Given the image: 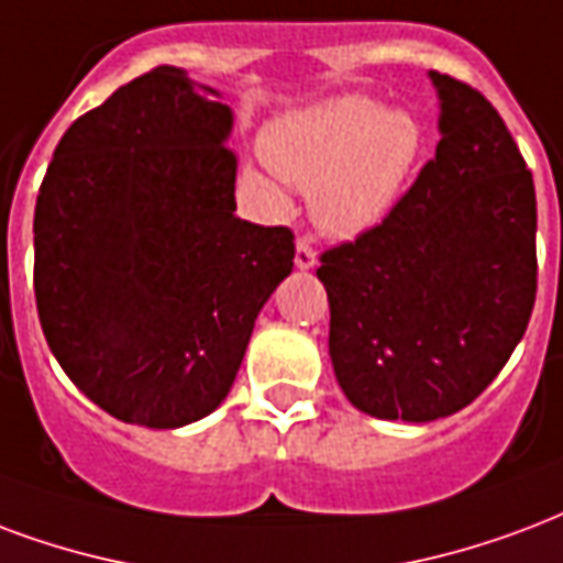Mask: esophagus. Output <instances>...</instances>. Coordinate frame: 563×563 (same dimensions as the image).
<instances>
[{
  "label": "esophagus",
  "mask_w": 563,
  "mask_h": 563,
  "mask_svg": "<svg viewBox=\"0 0 563 563\" xmlns=\"http://www.w3.org/2000/svg\"><path fill=\"white\" fill-rule=\"evenodd\" d=\"M295 265L301 271L313 268L316 265V250L310 235H298V241H295Z\"/></svg>",
  "instance_id": "esophagus-1"
}]
</instances>
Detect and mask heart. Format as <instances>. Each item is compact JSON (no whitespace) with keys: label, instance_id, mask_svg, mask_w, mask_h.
<instances>
[{"label":"heart","instance_id":"b5f03b06","mask_svg":"<svg viewBox=\"0 0 563 563\" xmlns=\"http://www.w3.org/2000/svg\"><path fill=\"white\" fill-rule=\"evenodd\" d=\"M262 148L277 176L310 187L319 227L357 235L376 227L406 190L423 152V131L406 110L336 98L274 124Z\"/></svg>","mask_w":563,"mask_h":563}]
</instances>
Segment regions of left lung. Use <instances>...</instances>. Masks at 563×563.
<instances>
[{
  "mask_svg": "<svg viewBox=\"0 0 563 563\" xmlns=\"http://www.w3.org/2000/svg\"><path fill=\"white\" fill-rule=\"evenodd\" d=\"M439 89L435 157L382 223L324 250L328 352L352 406L382 420L448 418L489 387L534 310V178L493 103Z\"/></svg>",
  "mask_w": 563,
  "mask_h": 563,
  "instance_id": "1",
  "label": "left lung"
}]
</instances>
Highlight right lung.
I'll use <instances>...</instances> for the list:
<instances>
[{
    "label": "right lung",
    "instance_id": "right-lung-1",
    "mask_svg": "<svg viewBox=\"0 0 563 563\" xmlns=\"http://www.w3.org/2000/svg\"><path fill=\"white\" fill-rule=\"evenodd\" d=\"M148 70L70 124L35 206L49 352L124 423L176 430L227 399L253 322L289 277V227L235 218L232 110Z\"/></svg>",
    "mask_w": 563,
    "mask_h": 563
}]
</instances>
